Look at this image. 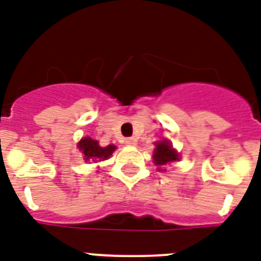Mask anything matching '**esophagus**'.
Returning <instances> with one entry per match:
<instances>
[{
    "label": "esophagus",
    "mask_w": 261,
    "mask_h": 261,
    "mask_svg": "<svg viewBox=\"0 0 261 261\" xmlns=\"http://www.w3.org/2000/svg\"><path fill=\"white\" fill-rule=\"evenodd\" d=\"M124 142H126L127 146H135V145H137V139H135V138H127Z\"/></svg>",
    "instance_id": "34e87169"
}]
</instances>
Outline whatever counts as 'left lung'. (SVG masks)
<instances>
[{
    "mask_svg": "<svg viewBox=\"0 0 261 261\" xmlns=\"http://www.w3.org/2000/svg\"><path fill=\"white\" fill-rule=\"evenodd\" d=\"M179 160V154L173 149L169 141H160L155 142V149L152 154V162L158 166V170H162L161 167L166 166L167 164H171L174 161Z\"/></svg>",
    "mask_w": 261,
    "mask_h": 261,
    "instance_id": "left-lung-1",
    "label": "left lung"
}]
</instances>
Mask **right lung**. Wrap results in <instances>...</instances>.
<instances>
[{"label": "right lung", "instance_id": "add662e5", "mask_svg": "<svg viewBox=\"0 0 261 261\" xmlns=\"http://www.w3.org/2000/svg\"><path fill=\"white\" fill-rule=\"evenodd\" d=\"M77 147H79L80 151L83 152V156H84V161L86 162H99V161H105L107 158L111 156V154L114 152V150L116 149V146L109 145L106 147H101L99 145V142L92 139L90 137L82 138L80 142L77 143Z\"/></svg>", "mask_w": 261, "mask_h": 261}]
</instances>
